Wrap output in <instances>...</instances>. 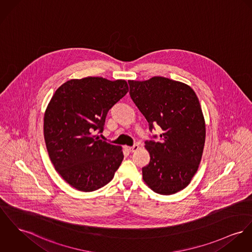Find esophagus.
Returning <instances> with one entry per match:
<instances>
[{
  "label": "esophagus",
  "mask_w": 252,
  "mask_h": 252,
  "mask_svg": "<svg viewBox=\"0 0 252 252\" xmlns=\"http://www.w3.org/2000/svg\"><path fill=\"white\" fill-rule=\"evenodd\" d=\"M138 149V145L135 144L134 146H126V150L129 152H135Z\"/></svg>",
  "instance_id": "esophagus-1"
}]
</instances>
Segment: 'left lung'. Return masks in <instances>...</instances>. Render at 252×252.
<instances>
[{
    "label": "left lung",
    "mask_w": 252,
    "mask_h": 252,
    "mask_svg": "<svg viewBox=\"0 0 252 252\" xmlns=\"http://www.w3.org/2000/svg\"><path fill=\"white\" fill-rule=\"evenodd\" d=\"M128 83L149 129L159 125L162 131L160 142H145L150 161L142 167L143 181L157 193H176L191 181L202 158L206 126L199 100L189 86L164 77Z\"/></svg>",
    "instance_id": "obj_1"
}]
</instances>
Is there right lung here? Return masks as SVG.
<instances>
[{"instance_id": "add662e5", "label": "right lung", "mask_w": 252, "mask_h": 252, "mask_svg": "<svg viewBox=\"0 0 252 252\" xmlns=\"http://www.w3.org/2000/svg\"><path fill=\"white\" fill-rule=\"evenodd\" d=\"M129 91L125 80L72 79L51 98L44 114V139L50 160L64 181L93 191L112 181L124 158L122 147L103 141L109 110Z\"/></svg>"}]
</instances>
